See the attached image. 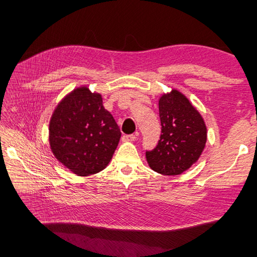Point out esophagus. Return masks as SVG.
Listing matches in <instances>:
<instances>
[{"mask_svg": "<svg viewBox=\"0 0 257 257\" xmlns=\"http://www.w3.org/2000/svg\"><path fill=\"white\" fill-rule=\"evenodd\" d=\"M136 139H137L136 135H125L122 137V141H124V143H133Z\"/></svg>", "mask_w": 257, "mask_h": 257, "instance_id": "obj_1", "label": "esophagus"}]
</instances>
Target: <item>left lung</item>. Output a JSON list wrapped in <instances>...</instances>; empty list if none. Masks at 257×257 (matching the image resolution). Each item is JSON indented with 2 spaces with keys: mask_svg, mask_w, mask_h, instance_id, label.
I'll return each instance as SVG.
<instances>
[{
  "mask_svg": "<svg viewBox=\"0 0 257 257\" xmlns=\"http://www.w3.org/2000/svg\"><path fill=\"white\" fill-rule=\"evenodd\" d=\"M161 137L146 159L152 170L165 176H179L187 171L205 148L206 124L189 98L178 89L159 97Z\"/></svg>",
  "mask_w": 257,
  "mask_h": 257,
  "instance_id": "1",
  "label": "left lung"
}]
</instances>
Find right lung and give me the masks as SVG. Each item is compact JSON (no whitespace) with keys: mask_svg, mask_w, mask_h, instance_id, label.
<instances>
[{"mask_svg":"<svg viewBox=\"0 0 257 257\" xmlns=\"http://www.w3.org/2000/svg\"><path fill=\"white\" fill-rule=\"evenodd\" d=\"M120 137L117 122L102 105L101 94L87 85L76 87L57 103L48 127L54 157L79 177L103 170Z\"/></svg>","mask_w":257,"mask_h":257,"instance_id":"add662e5","label":"right lung"}]
</instances>
